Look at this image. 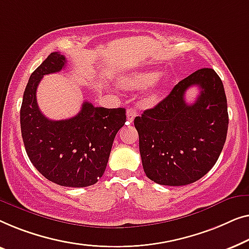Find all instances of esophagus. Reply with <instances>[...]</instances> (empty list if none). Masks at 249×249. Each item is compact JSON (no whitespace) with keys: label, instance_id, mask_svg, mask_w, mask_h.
Instances as JSON below:
<instances>
[{"label":"esophagus","instance_id":"obj_1","mask_svg":"<svg viewBox=\"0 0 249 249\" xmlns=\"http://www.w3.org/2000/svg\"><path fill=\"white\" fill-rule=\"evenodd\" d=\"M136 116V111L134 109H132V108H129L126 111V117H127V123H132L133 121H134V118Z\"/></svg>","mask_w":249,"mask_h":249}]
</instances>
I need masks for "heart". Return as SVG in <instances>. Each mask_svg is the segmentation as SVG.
I'll return each instance as SVG.
<instances>
[{
  "label": "heart",
  "mask_w": 249,
  "mask_h": 249,
  "mask_svg": "<svg viewBox=\"0 0 249 249\" xmlns=\"http://www.w3.org/2000/svg\"><path fill=\"white\" fill-rule=\"evenodd\" d=\"M162 72L159 70H144V71H136L127 73L123 76H121L118 80V85L122 88L131 91L142 90L148 88L150 85L149 91L146 92L143 99V104L145 106H153L158 101L160 94L162 93L163 89L167 87V79H162L161 81L157 82Z\"/></svg>",
  "instance_id": "b5f03b06"
}]
</instances>
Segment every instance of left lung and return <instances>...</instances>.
Masks as SVG:
<instances>
[{"label":"left lung","instance_id":"left-lung-1","mask_svg":"<svg viewBox=\"0 0 249 249\" xmlns=\"http://www.w3.org/2000/svg\"><path fill=\"white\" fill-rule=\"evenodd\" d=\"M198 86L193 104L184 92ZM228 108L221 79L213 69H199L178 82L151 109L135 117L142 164L160 185L183 186L198 180L214 166L228 132Z\"/></svg>","mask_w":249,"mask_h":249}]
</instances>
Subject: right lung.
<instances>
[{"label": "right lung", "instance_id": "1", "mask_svg": "<svg viewBox=\"0 0 249 249\" xmlns=\"http://www.w3.org/2000/svg\"><path fill=\"white\" fill-rule=\"evenodd\" d=\"M65 64V56L54 52L31 73L20 109L21 135L31 163L45 178L65 187H87L104 175L126 111L85 101L69 120L45 117L37 105V87L44 75L59 72Z\"/></svg>", "mask_w": 249, "mask_h": 249}]
</instances>
